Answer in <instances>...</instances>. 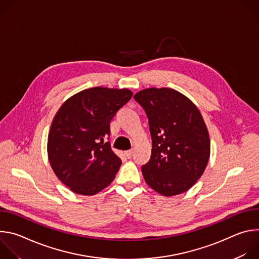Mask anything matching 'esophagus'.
I'll return each mask as SVG.
<instances>
[{"instance_id":"34e87169","label":"esophagus","mask_w":259,"mask_h":259,"mask_svg":"<svg viewBox=\"0 0 259 259\" xmlns=\"http://www.w3.org/2000/svg\"><path fill=\"white\" fill-rule=\"evenodd\" d=\"M125 155H126V157H127L128 159H130V158L132 157V155H133V150H129V151H126V152H125Z\"/></svg>"}]
</instances>
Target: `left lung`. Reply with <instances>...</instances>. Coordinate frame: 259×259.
Returning <instances> with one entry per match:
<instances>
[{
    "mask_svg": "<svg viewBox=\"0 0 259 259\" xmlns=\"http://www.w3.org/2000/svg\"><path fill=\"white\" fill-rule=\"evenodd\" d=\"M134 99L149 118L153 149L141 171L158 194L172 197L189 191L204 173L210 138L194 102L171 88H147Z\"/></svg>",
    "mask_w": 259,
    "mask_h": 259,
    "instance_id": "obj_1",
    "label": "left lung"
}]
</instances>
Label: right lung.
Masks as SVG:
<instances>
[{
    "label": "right lung",
    "mask_w": 259,
    "mask_h": 259,
    "mask_svg": "<svg viewBox=\"0 0 259 259\" xmlns=\"http://www.w3.org/2000/svg\"><path fill=\"white\" fill-rule=\"evenodd\" d=\"M132 94L125 88L94 87L70 96L57 110L48 134V159L71 192L93 196L115 179L122 161L103 141Z\"/></svg>",
    "instance_id": "add662e5"
}]
</instances>
